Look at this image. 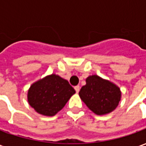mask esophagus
<instances>
[{
	"label": "esophagus",
	"mask_w": 146,
	"mask_h": 146,
	"mask_svg": "<svg viewBox=\"0 0 146 146\" xmlns=\"http://www.w3.org/2000/svg\"><path fill=\"white\" fill-rule=\"evenodd\" d=\"M80 86H75V88H74V89H75V91H76V93H78V92H80Z\"/></svg>",
	"instance_id": "1"
}]
</instances>
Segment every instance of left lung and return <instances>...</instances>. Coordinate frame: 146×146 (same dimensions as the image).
Returning <instances> with one entry per match:
<instances>
[{
	"mask_svg": "<svg viewBox=\"0 0 146 146\" xmlns=\"http://www.w3.org/2000/svg\"><path fill=\"white\" fill-rule=\"evenodd\" d=\"M79 95L89 110L97 115L113 112L121 99L119 87L98 75L86 78V84L81 88Z\"/></svg>",
	"mask_w": 146,
	"mask_h": 146,
	"instance_id": "left-lung-1",
	"label": "left lung"
}]
</instances>
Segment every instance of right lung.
Instances as JSON below:
<instances>
[{
    "label": "right lung",
    "instance_id": "right-lung-1",
    "mask_svg": "<svg viewBox=\"0 0 146 146\" xmlns=\"http://www.w3.org/2000/svg\"><path fill=\"white\" fill-rule=\"evenodd\" d=\"M75 93L76 91L66 80L52 73L30 86L27 100L36 113L53 116L65 106Z\"/></svg>",
    "mask_w": 146,
    "mask_h": 146
}]
</instances>
